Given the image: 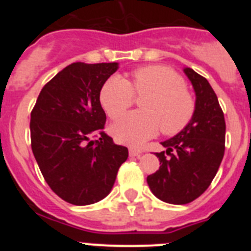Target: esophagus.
<instances>
[{
	"instance_id": "obj_1",
	"label": "esophagus",
	"mask_w": 251,
	"mask_h": 251,
	"mask_svg": "<svg viewBox=\"0 0 251 251\" xmlns=\"http://www.w3.org/2000/svg\"><path fill=\"white\" fill-rule=\"evenodd\" d=\"M143 153V151L136 150V148H130L129 150V156L130 157H139Z\"/></svg>"
}]
</instances>
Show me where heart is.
Here are the masks:
<instances>
[{"label":"heart","mask_w":251,"mask_h":251,"mask_svg":"<svg viewBox=\"0 0 251 251\" xmlns=\"http://www.w3.org/2000/svg\"><path fill=\"white\" fill-rule=\"evenodd\" d=\"M133 93L145 95L139 101L142 110L124 115L113 126L110 132L119 143L138 147L157 136L159 128L165 134H176L194 117V98L182 76L170 68H139L130 83L114 75L101 86L99 100L110 118L118 119L132 105Z\"/></svg>","instance_id":"heart-1"}]
</instances>
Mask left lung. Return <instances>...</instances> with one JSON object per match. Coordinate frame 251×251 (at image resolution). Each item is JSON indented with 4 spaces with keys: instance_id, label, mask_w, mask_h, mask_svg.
<instances>
[{
    "instance_id": "1",
    "label": "left lung",
    "mask_w": 251,
    "mask_h": 251,
    "mask_svg": "<svg viewBox=\"0 0 251 251\" xmlns=\"http://www.w3.org/2000/svg\"><path fill=\"white\" fill-rule=\"evenodd\" d=\"M195 90V113L176 136L161 142L166 151L156 153L159 170L147 177L157 199L185 205L210 186L225 152V118L210 83L191 68H183Z\"/></svg>"
}]
</instances>
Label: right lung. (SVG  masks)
Instances as JSON below:
<instances>
[{
  "label": "right lung",
  "mask_w": 251,
  "mask_h": 251,
  "mask_svg": "<svg viewBox=\"0 0 251 251\" xmlns=\"http://www.w3.org/2000/svg\"><path fill=\"white\" fill-rule=\"evenodd\" d=\"M118 63H74L40 92L31 112V148L44 178L66 202L92 205L112 191L127 147L103 132L99 94ZM92 136H98L93 141Z\"/></svg>",
  "instance_id": "obj_1"
}]
</instances>
